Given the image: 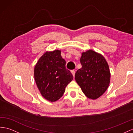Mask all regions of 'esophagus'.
I'll use <instances>...</instances> for the list:
<instances>
[{
	"label": "esophagus",
	"mask_w": 133,
	"mask_h": 133,
	"mask_svg": "<svg viewBox=\"0 0 133 133\" xmlns=\"http://www.w3.org/2000/svg\"><path fill=\"white\" fill-rule=\"evenodd\" d=\"M71 73H72V74H73V77H74V76H75V70H71Z\"/></svg>",
	"instance_id": "esophagus-1"
}]
</instances>
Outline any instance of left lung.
I'll return each instance as SVG.
<instances>
[{
    "mask_svg": "<svg viewBox=\"0 0 133 133\" xmlns=\"http://www.w3.org/2000/svg\"><path fill=\"white\" fill-rule=\"evenodd\" d=\"M82 68L75 74V79L83 92L91 99L98 98L108 89L111 74L105 58L92 50L82 54Z\"/></svg>",
    "mask_w": 133,
    "mask_h": 133,
    "instance_id": "left-lung-1",
    "label": "left lung"
}]
</instances>
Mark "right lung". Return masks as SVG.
<instances>
[{"mask_svg": "<svg viewBox=\"0 0 133 133\" xmlns=\"http://www.w3.org/2000/svg\"><path fill=\"white\" fill-rule=\"evenodd\" d=\"M65 64V60L61 56V51L57 50L46 52L35 65V82L42 95L50 102L59 100L73 78Z\"/></svg>", "mask_w": 133, "mask_h": 133, "instance_id": "add662e5", "label": "right lung"}]
</instances>
